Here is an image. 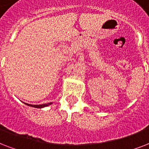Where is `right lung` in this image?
Listing matches in <instances>:
<instances>
[{
    "label": "right lung",
    "mask_w": 149,
    "mask_h": 149,
    "mask_svg": "<svg viewBox=\"0 0 149 149\" xmlns=\"http://www.w3.org/2000/svg\"><path fill=\"white\" fill-rule=\"evenodd\" d=\"M25 104V103H24ZM52 103H48V104H38V105H33V104H25L28 106L32 107H36V108H42V107H47L50 104H52Z\"/></svg>",
    "instance_id": "add662e5"
}]
</instances>
